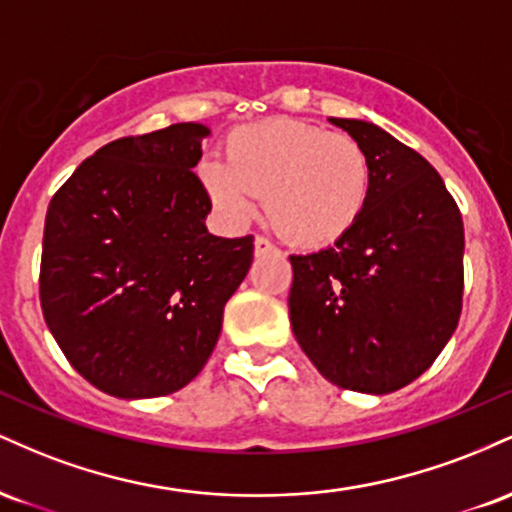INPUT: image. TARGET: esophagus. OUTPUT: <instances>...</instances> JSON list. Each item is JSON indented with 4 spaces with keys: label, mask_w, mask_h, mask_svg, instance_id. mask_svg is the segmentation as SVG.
<instances>
[{
    "label": "esophagus",
    "mask_w": 512,
    "mask_h": 512,
    "mask_svg": "<svg viewBox=\"0 0 512 512\" xmlns=\"http://www.w3.org/2000/svg\"><path fill=\"white\" fill-rule=\"evenodd\" d=\"M274 250H276V248H274L272 243H269L267 238H262V236L255 238V255H257V257L267 255V252H274Z\"/></svg>",
    "instance_id": "obj_1"
}]
</instances>
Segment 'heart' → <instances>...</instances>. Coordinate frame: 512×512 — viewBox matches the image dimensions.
Wrapping results in <instances>:
<instances>
[{"label": "heart", "mask_w": 512, "mask_h": 512, "mask_svg": "<svg viewBox=\"0 0 512 512\" xmlns=\"http://www.w3.org/2000/svg\"><path fill=\"white\" fill-rule=\"evenodd\" d=\"M223 146L226 158H204L197 178L231 226L257 214L264 192L269 221L293 243L320 248L346 236L368 207L373 166L349 134L272 117L236 127Z\"/></svg>", "instance_id": "b5f03b06"}]
</instances>
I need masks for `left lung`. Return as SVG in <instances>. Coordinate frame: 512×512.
<instances>
[{
	"mask_svg": "<svg viewBox=\"0 0 512 512\" xmlns=\"http://www.w3.org/2000/svg\"><path fill=\"white\" fill-rule=\"evenodd\" d=\"M330 122L368 151L373 192L332 248L289 257L291 327L332 385L387 395L419 378L455 332L462 216L424 156L373 122Z\"/></svg>",
	"mask_w": 512,
	"mask_h": 512,
	"instance_id": "left-lung-1",
	"label": "left lung"
}]
</instances>
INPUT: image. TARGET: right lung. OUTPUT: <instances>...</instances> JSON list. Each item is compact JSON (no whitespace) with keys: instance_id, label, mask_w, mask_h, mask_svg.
Wrapping results in <instances>:
<instances>
[{"instance_id":"right-lung-1","label":"right lung","mask_w":512,"mask_h":512,"mask_svg":"<svg viewBox=\"0 0 512 512\" xmlns=\"http://www.w3.org/2000/svg\"><path fill=\"white\" fill-rule=\"evenodd\" d=\"M211 129L178 122L105 144L74 170L45 216L40 305L62 354L120 399L195 380L223 308L252 264V236L207 231L192 173Z\"/></svg>"}]
</instances>
